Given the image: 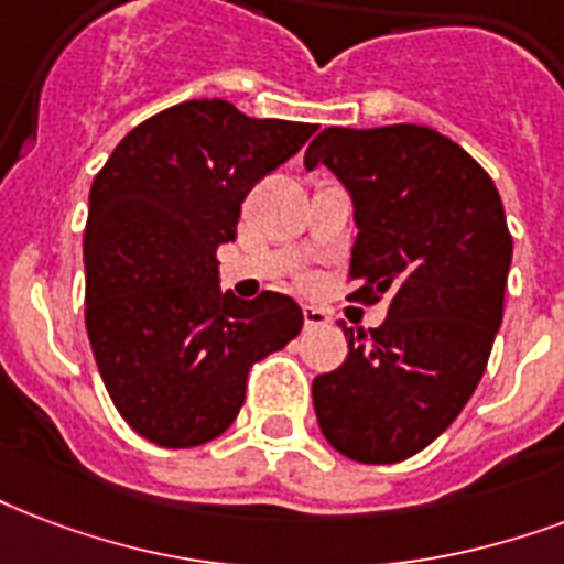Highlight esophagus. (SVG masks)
Masks as SVG:
<instances>
[{
	"mask_svg": "<svg viewBox=\"0 0 564 564\" xmlns=\"http://www.w3.org/2000/svg\"><path fill=\"white\" fill-rule=\"evenodd\" d=\"M328 322H330L328 311L313 307V304H304V328H325Z\"/></svg>",
	"mask_w": 564,
	"mask_h": 564,
	"instance_id": "1",
	"label": "esophagus"
}]
</instances>
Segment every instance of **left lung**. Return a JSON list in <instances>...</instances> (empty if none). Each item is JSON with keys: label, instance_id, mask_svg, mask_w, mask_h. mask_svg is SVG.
I'll return each mask as SVG.
<instances>
[{"label": "left lung", "instance_id": "1", "mask_svg": "<svg viewBox=\"0 0 564 564\" xmlns=\"http://www.w3.org/2000/svg\"><path fill=\"white\" fill-rule=\"evenodd\" d=\"M304 165H325L355 209V295L387 319L339 328L349 358L313 378L325 441L360 464H397L444 435L479 384L502 322L511 236L500 192L455 141L416 123L328 127Z\"/></svg>", "mask_w": 564, "mask_h": 564}]
</instances>
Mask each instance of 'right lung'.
Listing matches in <instances>:
<instances>
[{"mask_svg": "<svg viewBox=\"0 0 564 564\" xmlns=\"http://www.w3.org/2000/svg\"><path fill=\"white\" fill-rule=\"evenodd\" d=\"M316 123L186 100L120 141L94 177L85 225V328L111 402L167 449L225 435L248 369L299 337L290 295L218 286L245 195L295 156Z\"/></svg>", "mask_w": 564, "mask_h": 564, "instance_id": "add662e5", "label": "right lung"}]
</instances>
